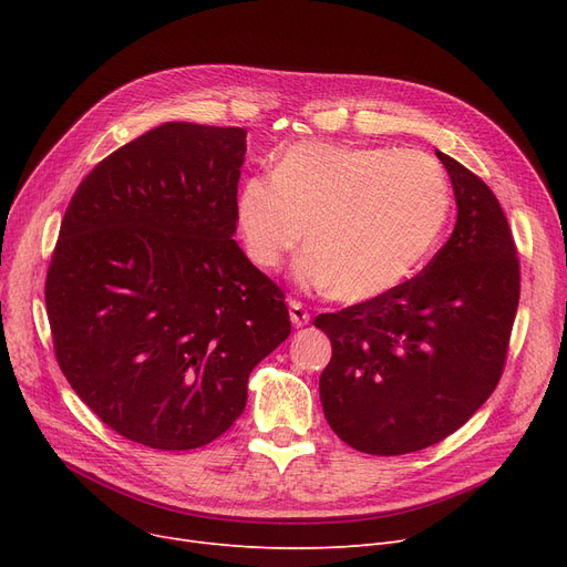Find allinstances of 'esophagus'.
Listing matches in <instances>:
<instances>
[{
	"label": "esophagus",
	"instance_id": "34e87169",
	"mask_svg": "<svg viewBox=\"0 0 567 567\" xmlns=\"http://www.w3.org/2000/svg\"><path fill=\"white\" fill-rule=\"evenodd\" d=\"M289 319H291V323L296 326V329H301V326H306L310 321V312L306 310L303 303L289 301Z\"/></svg>",
	"mask_w": 567,
	"mask_h": 567
}]
</instances>
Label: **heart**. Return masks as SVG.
<instances>
[{"label": "heart", "instance_id": "obj_1", "mask_svg": "<svg viewBox=\"0 0 567 567\" xmlns=\"http://www.w3.org/2000/svg\"><path fill=\"white\" fill-rule=\"evenodd\" d=\"M248 257L276 271L301 248L299 280L340 301H372L404 285L434 252L451 216L443 167L421 152L359 144H293L276 174H252L236 195Z\"/></svg>", "mask_w": 567, "mask_h": 567}]
</instances>
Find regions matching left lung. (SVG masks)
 <instances>
[{
  "instance_id": "left-lung-1",
  "label": "left lung",
  "mask_w": 567,
  "mask_h": 567,
  "mask_svg": "<svg viewBox=\"0 0 567 567\" xmlns=\"http://www.w3.org/2000/svg\"><path fill=\"white\" fill-rule=\"evenodd\" d=\"M457 223L423 271L379 299L319 315L333 344L319 377L331 430L368 455L423 451L494 393L519 306V259L496 195L436 152Z\"/></svg>"
}]
</instances>
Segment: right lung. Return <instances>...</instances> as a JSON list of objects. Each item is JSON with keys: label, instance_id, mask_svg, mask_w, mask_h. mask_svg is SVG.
<instances>
[{"label": "right lung", "instance_id": "1", "mask_svg": "<svg viewBox=\"0 0 567 567\" xmlns=\"http://www.w3.org/2000/svg\"><path fill=\"white\" fill-rule=\"evenodd\" d=\"M244 128L167 122L84 176L45 280L56 363L99 419L193 451L246 409L291 333L282 289L234 241Z\"/></svg>", "mask_w": 567, "mask_h": 567}]
</instances>
